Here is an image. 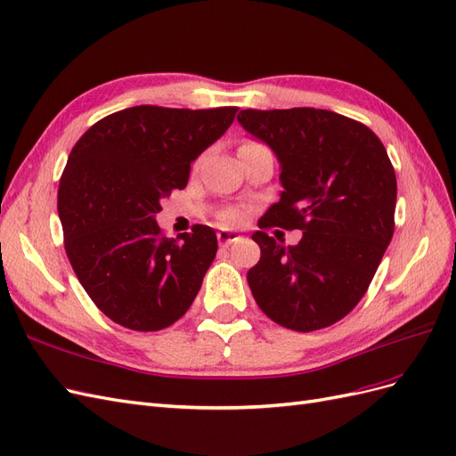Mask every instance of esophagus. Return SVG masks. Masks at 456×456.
<instances>
[{
  "label": "esophagus",
  "instance_id": "esophagus-1",
  "mask_svg": "<svg viewBox=\"0 0 456 456\" xmlns=\"http://www.w3.org/2000/svg\"><path fill=\"white\" fill-rule=\"evenodd\" d=\"M240 238H241L240 233L233 232V230H218L216 232V240H218L220 245H230L233 241H238Z\"/></svg>",
  "mask_w": 456,
  "mask_h": 456
}]
</instances>
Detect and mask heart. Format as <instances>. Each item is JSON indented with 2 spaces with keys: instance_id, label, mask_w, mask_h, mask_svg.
Here are the masks:
<instances>
[{
  "instance_id": "1",
  "label": "heart",
  "mask_w": 456,
  "mask_h": 456,
  "mask_svg": "<svg viewBox=\"0 0 456 456\" xmlns=\"http://www.w3.org/2000/svg\"><path fill=\"white\" fill-rule=\"evenodd\" d=\"M224 220H226V223H238L240 216H238L236 213H230V215H226V216H224Z\"/></svg>"
}]
</instances>
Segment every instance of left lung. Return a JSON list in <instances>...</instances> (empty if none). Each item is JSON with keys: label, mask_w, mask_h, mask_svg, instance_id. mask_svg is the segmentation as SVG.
Segmentation results:
<instances>
[{"label": "left lung", "mask_w": 456, "mask_h": 456, "mask_svg": "<svg viewBox=\"0 0 456 456\" xmlns=\"http://www.w3.org/2000/svg\"><path fill=\"white\" fill-rule=\"evenodd\" d=\"M238 121L280 161L283 191L266 226L302 230L289 247L253 233L260 260L247 281L256 305L300 333L333 325L362 300L394 236L397 183L386 148L330 110H241Z\"/></svg>", "instance_id": "left-lung-1"}]
</instances>
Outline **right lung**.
Returning <instances> with one entry per match:
<instances>
[{
	"instance_id": "add662e5",
	"label": "right lung",
	"mask_w": 456,
	"mask_h": 456,
	"mask_svg": "<svg viewBox=\"0 0 456 456\" xmlns=\"http://www.w3.org/2000/svg\"><path fill=\"white\" fill-rule=\"evenodd\" d=\"M236 106H133L96 121L72 148L59 184L64 249L87 295L133 330L173 325L216 255L215 230L161 236V200L188 184L190 163L226 133Z\"/></svg>"
}]
</instances>
